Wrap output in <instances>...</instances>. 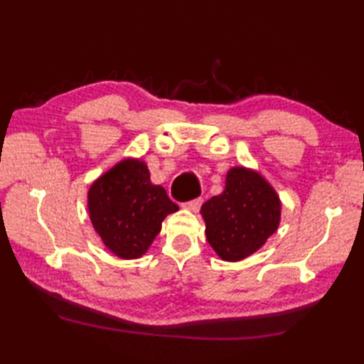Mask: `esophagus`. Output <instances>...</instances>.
Listing matches in <instances>:
<instances>
[{
    "label": "esophagus",
    "mask_w": 364,
    "mask_h": 364,
    "mask_svg": "<svg viewBox=\"0 0 364 364\" xmlns=\"http://www.w3.org/2000/svg\"><path fill=\"white\" fill-rule=\"evenodd\" d=\"M200 206H202V198H196V200H191V202L183 203V208H186V210L192 213H197L200 210Z\"/></svg>",
    "instance_id": "34e87169"
}]
</instances>
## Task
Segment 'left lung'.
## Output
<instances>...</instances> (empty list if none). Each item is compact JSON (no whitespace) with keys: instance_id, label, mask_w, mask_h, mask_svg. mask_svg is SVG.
<instances>
[{"instance_id":"left-lung-1","label":"left lung","mask_w":364,"mask_h":364,"mask_svg":"<svg viewBox=\"0 0 364 364\" xmlns=\"http://www.w3.org/2000/svg\"><path fill=\"white\" fill-rule=\"evenodd\" d=\"M206 239L223 261H241L266 244L280 225L282 202L257 170L231 167L225 189L202 206Z\"/></svg>"}]
</instances>
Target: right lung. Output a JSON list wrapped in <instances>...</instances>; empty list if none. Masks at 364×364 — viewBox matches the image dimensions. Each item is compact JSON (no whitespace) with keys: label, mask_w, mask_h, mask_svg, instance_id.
I'll return each mask as SVG.
<instances>
[{"label":"right lung","mask_w":364,"mask_h":364,"mask_svg":"<svg viewBox=\"0 0 364 364\" xmlns=\"http://www.w3.org/2000/svg\"><path fill=\"white\" fill-rule=\"evenodd\" d=\"M87 210L107 249L122 259H136L149 250L162 220L178 211V205L150 181L145 161L125 158L92 183Z\"/></svg>","instance_id":"add662e5"}]
</instances>
